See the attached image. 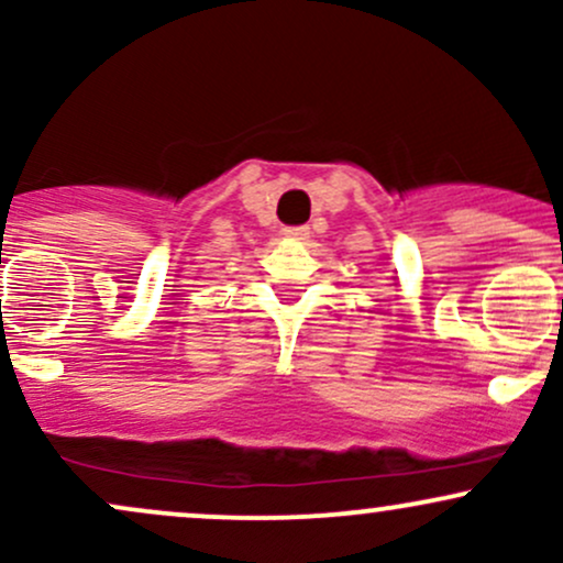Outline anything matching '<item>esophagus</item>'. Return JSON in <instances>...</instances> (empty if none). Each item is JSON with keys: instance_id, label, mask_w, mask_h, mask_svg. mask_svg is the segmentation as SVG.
Segmentation results:
<instances>
[{"instance_id": "esophagus-1", "label": "esophagus", "mask_w": 563, "mask_h": 563, "mask_svg": "<svg viewBox=\"0 0 563 563\" xmlns=\"http://www.w3.org/2000/svg\"><path fill=\"white\" fill-rule=\"evenodd\" d=\"M283 235L290 238V241H307L309 228L307 224H299V228H283Z\"/></svg>"}]
</instances>
